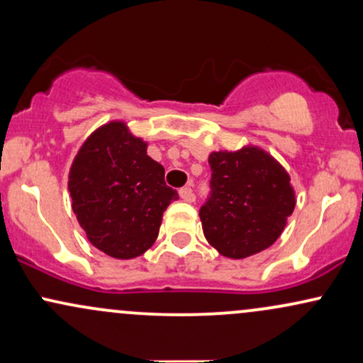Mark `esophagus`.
<instances>
[{
    "label": "esophagus",
    "instance_id": "1",
    "mask_svg": "<svg viewBox=\"0 0 363 363\" xmlns=\"http://www.w3.org/2000/svg\"><path fill=\"white\" fill-rule=\"evenodd\" d=\"M179 196H181V198L184 199V201H187V203H193L194 199H196V196H194V193H193V189H191L189 186L181 187V189H179Z\"/></svg>",
    "mask_w": 363,
    "mask_h": 363
}]
</instances>
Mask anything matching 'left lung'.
<instances>
[{
    "mask_svg": "<svg viewBox=\"0 0 363 363\" xmlns=\"http://www.w3.org/2000/svg\"><path fill=\"white\" fill-rule=\"evenodd\" d=\"M208 164L210 194L199 208L208 242L232 259L274 244L295 208L286 170L256 147L215 152Z\"/></svg>",
    "mask_w": 363,
    "mask_h": 363,
    "instance_id": "8db88e82",
    "label": "left lung"
}]
</instances>
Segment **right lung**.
<instances>
[{
    "label": "right lung",
    "instance_id": "1",
    "mask_svg": "<svg viewBox=\"0 0 363 363\" xmlns=\"http://www.w3.org/2000/svg\"><path fill=\"white\" fill-rule=\"evenodd\" d=\"M147 143L124 123L91 133L69 169L72 206L86 237L116 259L141 256L157 240L162 215L179 194Z\"/></svg>",
    "mask_w": 363,
    "mask_h": 363
}]
</instances>
